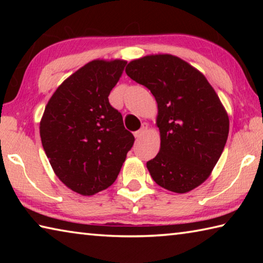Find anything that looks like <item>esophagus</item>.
<instances>
[{
    "label": "esophagus",
    "mask_w": 263,
    "mask_h": 263,
    "mask_svg": "<svg viewBox=\"0 0 263 263\" xmlns=\"http://www.w3.org/2000/svg\"><path fill=\"white\" fill-rule=\"evenodd\" d=\"M147 127H148V125H147V124H146V123H142V124H141L140 130H138V131L135 132V137L137 138V139H139V138H141L142 136L145 135L146 131H147Z\"/></svg>",
    "instance_id": "1"
}]
</instances>
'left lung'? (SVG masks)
<instances>
[{"label": "left lung", "instance_id": "obj_1", "mask_svg": "<svg viewBox=\"0 0 263 263\" xmlns=\"http://www.w3.org/2000/svg\"><path fill=\"white\" fill-rule=\"evenodd\" d=\"M126 74L158 103L160 151L146 163L155 183L177 194L202 184L219 160L230 121L215 89L188 62L172 54L128 62Z\"/></svg>", "mask_w": 263, "mask_h": 263}]
</instances>
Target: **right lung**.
Instances as JSON below:
<instances>
[{
	"label": "right lung",
	"mask_w": 263,
	"mask_h": 263,
	"mask_svg": "<svg viewBox=\"0 0 263 263\" xmlns=\"http://www.w3.org/2000/svg\"><path fill=\"white\" fill-rule=\"evenodd\" d=\"M126 61L92 60L58 87L41 121L44 151L59 180L91 196L114 183L135 142L109 94Z\"/></svg>",
	"instance_id": "add662e5"
}]
</instances>
